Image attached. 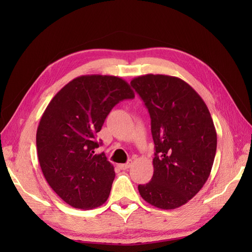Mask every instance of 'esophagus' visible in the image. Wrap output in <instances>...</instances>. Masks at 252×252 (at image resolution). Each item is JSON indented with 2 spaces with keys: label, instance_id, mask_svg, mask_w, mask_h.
Returning a JSON list of instances; mask_svg holds the SVG:
<instances>
[{
  "label": "esophagus",
  "instance_id": "obj_1",
  "mask_svg": "<svg viewBox=\"0 0 252 252\" xmlns=\"http://www.w3.org/2000/svg\"><path fill=\"white\" fill-rule=\"evenodd\" d=\"M132 165V160H129V161H127L126 163H123V164H119V168L121 169V170H126V169H129L130 167Z\"/></svg>",
  "mask_w": 252,
  "mask_h": 252
}]
</instances>
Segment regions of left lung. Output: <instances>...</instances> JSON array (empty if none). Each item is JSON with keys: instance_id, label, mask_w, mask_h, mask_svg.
Masks as SVG:
<instances>
[{"instance_id": "left-lung-1", "label": "left lung", "mask_w": 252, "mask_h": 252, "mask_svg": "<svg viewBox=\"0 0 252 252\" xmlns=\"http://www.w3.org/2000/svg\"><path fill=\"white\" fill-rule=\"evenodd\" d=\"M131 85L152 119L154 174L138 185L145 201L163 210L190 200L210 175L217 131L205 101L189 83L165 74H145Z\"/></svg>"}]
</instances>
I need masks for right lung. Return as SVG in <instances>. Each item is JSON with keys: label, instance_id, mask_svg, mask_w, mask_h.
<instances>
[{"label": "right lung", "instance_id": "obj_1", "mask_svg": "<svg viewBox=\"0 0 252 252\" xmlns=\"http://www.w3.org/2000/svg\"><path fill=\"white\" fill-rule=\"evenodd\" d=\"M134 98L126 81L88 74L67 83L47 105L36 130L40 167L51 189L73 208H97L108 199L115 169L105 154H95L110 110Z\"/></svg>", "mask_w": 252, "mask_h": 252}]
</instances>
